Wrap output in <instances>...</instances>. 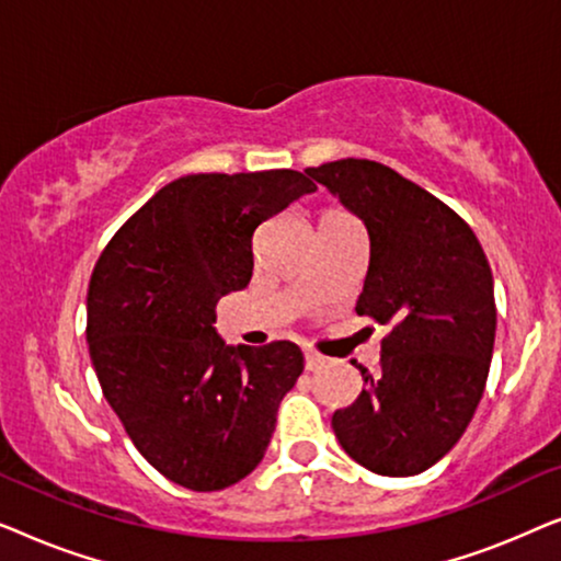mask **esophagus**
I'll return each mask as SVG.
<instances>
[{"label":"esophagus","mask_w":561,"mask_h":561,"mask_svg":"<svg viewBox=\"0 0 561 561\" xmlns=\"http://www.w3.org/2000/svg\"><path fill=\"white\" fill-rule=\"evenodd\" d=\"M304 359H306V370H319V367L327 363V357L319 355V352H313V350H306Z\"/></svg>","instance_id":"obj_1"}]
</instances>
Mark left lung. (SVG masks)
Here are the masks:
<instances>
[{"instance_id": "1", "label": "left lung", "mask_w": 561, "mask_h": 561, "mask_svg": "<svg viewBox=\"0 0 561 561\" xmlns=\"http://www.w3.org/2000/svg\"><path fill=\"white\" fill-rule=\"evenodd\" d=\"M306 173L365 221L370 265L355 311L390 334L378 373L334 411L347 455L409 478L459 442L485 390L495 342L493 273L470 225L393 168L344 158Z\"/></svg>"}]
</instances>
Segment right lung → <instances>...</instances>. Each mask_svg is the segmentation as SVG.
Here are the masks:
<instances>
[{
  "instance_id": "add662e5",
  "label": "right lung",
  "mask_w": 561,
  "mask_h": 561,
  "mask_svg": "<svg viewBox=\"0 0 561 561\" xmlns=\"http://www.w3.org/2000/svg\"><path fill=\"white\" fill-rule=\"evenodd\" d=\"M306 173H196L168 183L112 237L89 280L87 342L99 386L137 451L196 493L255 470L304 352L225 344L221 296L252 278V234Z\"/></svg>"
}]
</instances>
